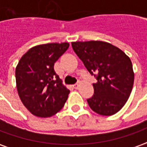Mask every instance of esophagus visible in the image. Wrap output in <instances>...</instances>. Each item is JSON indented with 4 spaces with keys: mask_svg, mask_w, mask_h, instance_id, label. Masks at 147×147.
Masks as SVG:
<instances>
[{
    "mask_svg": "<svg viewBox=\"0 0 147 147\" xmlns=\"http://www.w3.org/2000/svg\"><path fill=\"white\" fill-rule=\"evenodd\" d=\"M72 86H73L74 89H78V88H79V84L77 83V84H75V85H73Z\"/></svg>",
    "mask_w": 147,
    "mask_h": 147,
    "instance_id": "34e87169",
    "label": "esophagus"
}]
</instances>
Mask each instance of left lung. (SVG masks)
I'll list each match as a JSON object with an SVG mask.
<instances>
[{
	"mask_svg": "<svg viewBox=\"0 0 147 147\" xmlns=\"http://www.w3.org/2000/svg\"><path fill=\"white\" fill-rule=\"evenodd\" d=\"M74 52L97 83L94 94L87 99L94 112L111 116L120 111L129 98L134 83L130 58L121 49L101 41L71 42Z\"/></svg>",
	"mask_w": 147,
	"mask_h": 147,
	"instance_id": "1",
	"label": "left lung"
}]
</instances>
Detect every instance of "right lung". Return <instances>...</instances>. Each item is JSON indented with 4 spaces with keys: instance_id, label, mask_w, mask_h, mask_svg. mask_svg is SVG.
Segmentation results:
<instances>
[{
    "instance_id": "obj_1",
    "label": "right lung",
    "mask_w": 147,
    "mask_h": 147,
    "mask_svg": "<svg viewBox=\"0 0 147 147\" xmlns=\"http://www.w3.org/2000/svg\"><path fill=\"white\" fill-rule=\"evenodd\" d=\"M68 47L67 42L36 45L18 63L16 68L18 94L24 106L36 117L53 116L67 101L70 90L55 72L54 64Z\"/></svg>"
}]
</instances>
